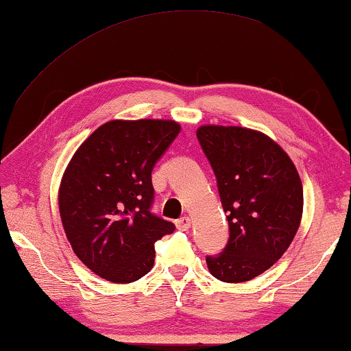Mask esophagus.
I'll list each match as a JSON object with an SVG mask.
<instances>
[{"mask_svg": "<svg viewBox=\"0 0 351 351\" xmlns=\"http://www.w3.org/2000/svg\"><path fill=\"white\" fill-rule=\"evenodd\" d=\"M176 225H177V228L182 230V232H186V230L191 227V219L190 217H180V219L176 220Z\"/></svg>", "mask_w": 351, "mask_h": 351, "instance_id": "obj_1", "label": "esophagus"}]
</instances>
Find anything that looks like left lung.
Wrapping results in <instances>:
<instances>
[{
  "mask_svg": "<svg viewBox=\"0 0 351 351\" xmlns=\"http://www.w3.org/2000/svg\"><path fill=\"white\" fill-rule=\"evenodd\" d=\"M217 179L230 239L208 256L210 275L244 282L262 275L287 251L300 227L304 189L294 162L263 132L206 124L196 131Z\"/></svg>",
  "mask_w": 351,
  "mask_h": 351,
  "instance_id": "1",
  "label": "left lung"
}]
</instances>
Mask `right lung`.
<instances>
[{"mask_svg":"<svg viewBox=\"0 0 351 351\" xmlns=\"http://www.w3.org/2000/svg\"><path fill=\"white\" fill-rule=\"evenodd\" d=\"M180 132L172 119H112L81 143L62 176L59 213L76 257L104 280H141L176 225L150 213L152 169Z\"/></svg>","mask_w":351,"mask_h":351,"instance_id":"right-lung-1","label":"right lung"}]
</instances>
